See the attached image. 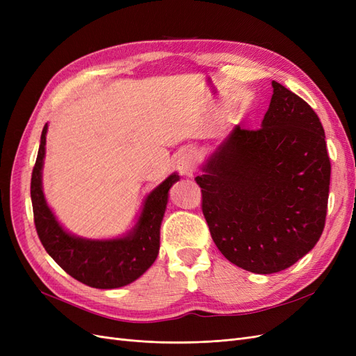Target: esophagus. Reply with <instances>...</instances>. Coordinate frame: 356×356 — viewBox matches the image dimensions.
<instances>
[{
  "label": "esophagus",
  "mask_w": 356,
  "mask_h": 356,
  "mask_svg": "<svg viewBox=\"0 0 356 356\" xmlns=\"http://www.w3.org/2000/svg\"><path fill=\"white\" fill-rule=\"evenodd\" d=\"M177 166L181 170V174L188 175V177L195 174L196 166H197V154L195 149H191V148L182 149L181 154L178 156Z\"/></svg>",
  "instance_id": "34e87169"
}]
</instances>
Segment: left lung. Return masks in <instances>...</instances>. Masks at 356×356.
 Listing matches in <instances>:
<instances>
[{
	"label": "left lung",
	"instance_id": "left-lung-1",
	"mask_svg": "<svg viewBox=\"0 0 356 356\" xmlns=\"http://www.w3.org/2000/svg\"><path fill=\"white\" fill-rule=\"evenodd\" d=\"M272 86L261 127L236 126L196 177L215 245L260 275L285 270L316 245L331 175L319 117L285 86Z\"/></svg>",
	"mask_w": 356,
	"mask_h": 356
}]
</instances>
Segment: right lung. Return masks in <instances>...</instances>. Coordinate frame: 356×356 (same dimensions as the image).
Masks as SVG:
<instances>
[{"instance_id":"right-lung-1","label":"right lung","mask_w":356,"mask_h":356,"mask_svg":"<svg viewBox=\"0 0 356 356\" xmlns=\"http://www.w3.org/2000/svg\"><path fill=\"white\" fill-rule=\"evenodd\" d=\"M47 124L42 127L35 166L31 178V200L38 238L47 254L70 276L92 288L111 289L134 282L154 263L160 248V224L163 220L168 191L179 179L168 177L145 199L134 232L120 239L89 241L63 230L47 207L41 188Z\"/></svg>"}]
</instances>
